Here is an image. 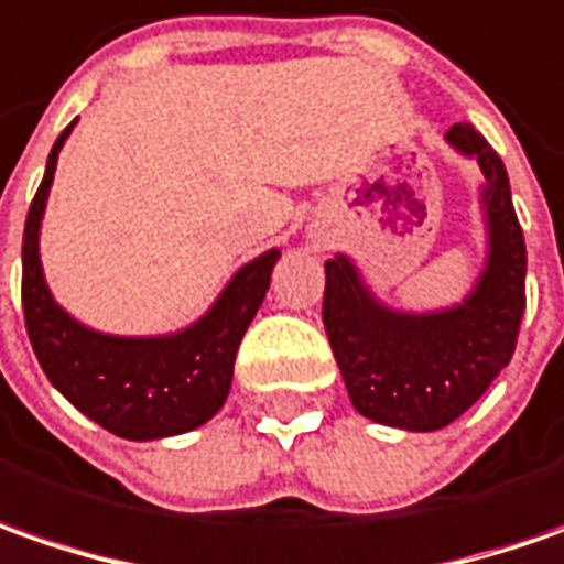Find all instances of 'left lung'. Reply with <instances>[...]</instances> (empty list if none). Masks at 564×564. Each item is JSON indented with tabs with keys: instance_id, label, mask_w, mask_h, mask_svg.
Masks as SVG:
<instances>
[{
	"instance_id": "8db88e82",
	"label": "left lung",
	"mask_w": 564,
	"mask_h": 564,
	"mask_svg": "<svg viewBox=\"0 0 564 564\" xmlns=\"http://www.w3.org/2000/svg\"><path fill=\"white\" fill-rule=\"evenodd\" d=\"M446 137L475 155L487 181L490 262L465 305L397 315L361 290L346 259L324 264L321 318L349 399L365 417L405 431H437L471 409L512 359L524 315L528 252L506 165L475 127H449Z\"/></svg>"
}]
</instances>
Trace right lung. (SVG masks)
<instances>
[{
	"label": "right lung",
	"instance_id": "1",
	"mask_svg": "<svg viewBox=\"0 0 564 564\" xmlns=\"http://www.w3.org/2000/svg\"><path fill=\"white\" fill-rule=\"evenodd\" d=\"M70 127L74 121L52 147L24 224L21 302L30 346L58 393L111 434L124 440L186 434L205 424L227 399L237 349L268 293L278 249L237 271L215 308L174 337L130 340L80 327L52 302L36 249L58 149L65 147Z\"/></svg>",
	"mask_w": 564,
	"mask_h": 564
}]
</instances>
